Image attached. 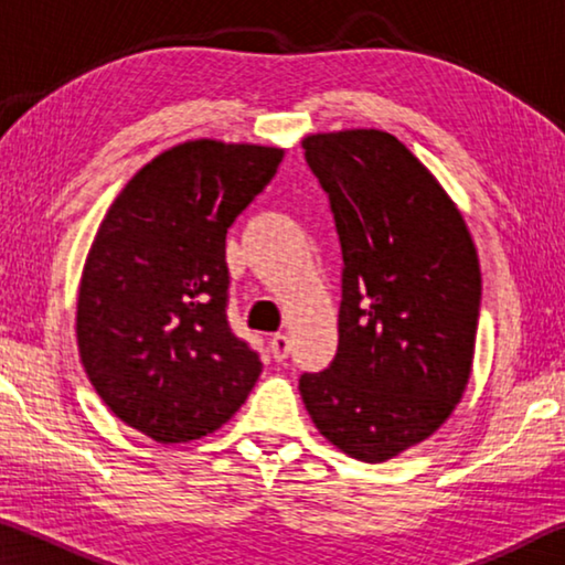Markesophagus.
<instances>
[{"mask_svg":"<svg viewBox=\"0 0 565 565\" xmlns=\"http://www.w3.org/2000/svg\"><path fill=\"white\" fill-rule=\"evenodd\" d=\"M269 351H271V356L276 361H284L286 356H289V351H291L289 337H286V333H274L271 341H269Z\"/></svg>","mask_w":565,"mask_h":565,"instance_id":"1","label":"esophagus"}]
</instances>
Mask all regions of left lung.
<instances>
[{"label": "left lung", "instance_id": "left-lung-1", "mask_svg": "<svg viewBox=\"0 0 565 565\" xmlns=\"http://www.w3.org/2000/svg\"><path fill=\"white\" fill-rule=\"evenodd\" d=\"M343 254L339 349L299 381L319 434L381 463L426 441L473 366L481 266L463 214L394 134H309Z\"/></svg>", "mask_w": 565, "mask_h": 565}]
</instances>
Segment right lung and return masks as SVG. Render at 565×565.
<instances>
[{
    "mask_svg": "<svg viewBox=\"0 0 565 565\" xmlns=\"http://www.w3.org/2000/svg\"><path fill=\"white\" fill-rule=\"evenodd\" d=\"M284 149L191 139L129 179L102 218L76 299L94 391L157 444L214 434L262 374L226 321V232Z\"/></svg>",
    "mask_w": 565,
    "mask_h": 565,
    "instance_id": "1",
    "label": "right lung"
}]
</instances>
